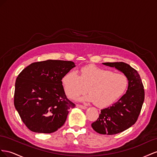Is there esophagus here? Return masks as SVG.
<instances>
[{"mask_svg":"<svg viewBox=\"0 0 157 157\" xmlns=\"http://www.w3.org/2000/svg\"><path fill=\"white\" fill-rule=\"evenodd\" d=\"M76 106L79 107V108H81V109H87V107H86V106H83V105H79V104H78V105H76Z\"/></svg>","mask_w":157,"mask_h":157,"instance_id":"34e87169","label":"esophagus"}]
</instances>
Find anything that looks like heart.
Here are the masks:
<instances>
[{
  "label": "heart",
  "mask_w": 157,
  "mask_h": 157,
  "mask_svg": "<svg viewBox=\"0 0 157 157\" xmlns=\"http://www.w3.org/2000/svg\"><path fill=\"white\" fill-rule=\"evenodd\" d=\"M78 71L71 70L62 78V82L66 95L74 98L88 91V95L80 100L94 102L104 107L114 102L126 91L128 79L122 74L102 69L93 65L86 66Z\"/></svg>",
  "instance_id": "obj_1"
}]
</instances>
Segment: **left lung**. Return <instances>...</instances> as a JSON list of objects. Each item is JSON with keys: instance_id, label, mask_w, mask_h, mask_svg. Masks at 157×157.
Listing matches in <instances>:
<instances>
[{"instance_id": "obj_1", "label": "left lung", "mask_w": 157, "mask_h": 157, "mask_svg": "<svg viewBox=\"0 0 157 157\" xmlns=\"http://www.w3.org/2000/svg\"><path fill=\"white\" fill-rule=\"evenodd\" d=\"M103 64L114 67L128 79L126 93L114 104L102 109L99 117L91 124L93 129L98 133L114 135L125 131L137 122L144 102L145 90L140 74L129 64L122 62H105Z\"/></svg>"}]
</instances>
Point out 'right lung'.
I'll return each mask as SVG.
<instances>
[{
    "label": "right lung",
    "instance_id": "1",
    "mask_svg": "<svg viewBox=\"0 0 157 157\" xmlns=\"http://www.w3.org/2000/svg\"><path fill=\"white\" fill-rule=\"evenodd\" d=\"M75 66L71 61L48 60L33 62L19 74L14 104L29 130L51 133L64 124L75 105L67 98L62 79Z\"/></svg>",
    "mask_w": 157,
    "mask_h": 157
}]
</instances>
